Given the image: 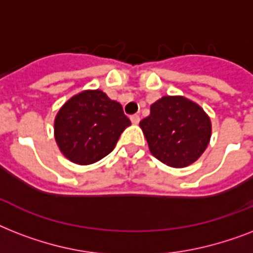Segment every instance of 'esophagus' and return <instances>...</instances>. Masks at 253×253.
Returning a JSON list of instances; mask_svg holds the SVG:
<instances>
[{
    "label": "esophagus",
    "instance_id": "esophagus-1",
    "mask_svg": "<svg viewBox=\"0 0 253 253\" xmlns=\"http://www.w3.org/2000/svg\"><path fill=\"white\" fill-rule=\"evenodd\" d=\"M130 119H131V122L134 123V125H136V123H139V121H140V117H139L138 114H132L130 117Z\"/></svg>",
    "mask_w": 253,
    "mask_h": 253
}]
</instances>
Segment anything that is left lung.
Wrapping results in <instances>:
<instances>
[{
    "label": "left lung",
    "mask_w": 253,
    "mask_h": 253,
    "mask_svg": "<svg viewBox=\"0 0 253 253\" xmlns=\"http://www.w3.org/2000/svg\"><path fill=\"white\" fill-rule=\"evenodd\" d=\"M151 154L173 168H184L204 154L211 123L197 103L184 97H163L140 121Z\"/></svg>",
    "instance_id": "left-lung-1"
}]
</instances>
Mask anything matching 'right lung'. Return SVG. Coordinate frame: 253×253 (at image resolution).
<instances>
[{
	"instance_id": "1",
	"label": "right lung",
	"mask_w": 253,
	"mask_h": 253,
	"mask_svg": "<svg viewBox=\"0 0 253 253\" xmlns=\"http://www.w3.org/2000/svg\"><path fill=\"white\" fill-rule=\"evenodd\" d=\"M130 119L103 91L86 90L64 103L55 119V139L71 162L87 166L114 150Z\"/></svg>"
}]
</instances>
